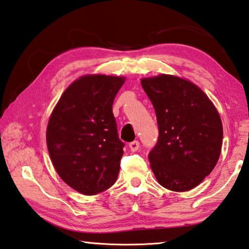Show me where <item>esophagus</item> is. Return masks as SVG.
I'll list each match as a JSON object with an SVG mask.
<instances>
[{
	"label": "esophagus",
	"mask_w": 249,
	"mask_h": 249,
	"mask_svg": "<svg viewBox=\"0 0 249 249\" xmlns=\"http://www.w3.org/2000/svg\"><path fill=\"white\" fill-rule=\"evenodd\" d=\"M129 148L132 151H137L139 149V142L138 140H134V142H129Z\"/></svg>",
	"instance_id": "1"
}]
</instances>
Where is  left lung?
<instances>
[{
    "mask_svg": "<svg viewBox=\"0 0 249 249\" xmlns=\"http://www.w3.org/2000/svg\"><path fill=\"white\" fill-rule=\"evenodd\" d=\"M155 107L159 137L148 159L160 185L186 192L219 160L223 127L213 103L188 80L172 75L142 79Z\"/></svg>",
    "mask_w": 249,
    "mask_h": 249,
    "instance_id": "obj_1",
    "label": "left lung"
}]
</instances>
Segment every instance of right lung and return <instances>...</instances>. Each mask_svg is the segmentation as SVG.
<instances>
[{
    "mask_svg": "<svg viewBox=\"0 0 249 249\" xmlns=\"http://www.w3.org/2000/svg\"><path fill=\"white\" fill-rule=\"evenodd\" d=\"M125 78L87 75L75 80L54 107L47 128L52 163L64 182L84 195L110 188L125 143L112 106Z\"/></svg>",
    "mask_w": 249,
    "mask_h": 249,
    "instance_id": "right-lung-1",
    "label": "right lung"
}]
</instances>
